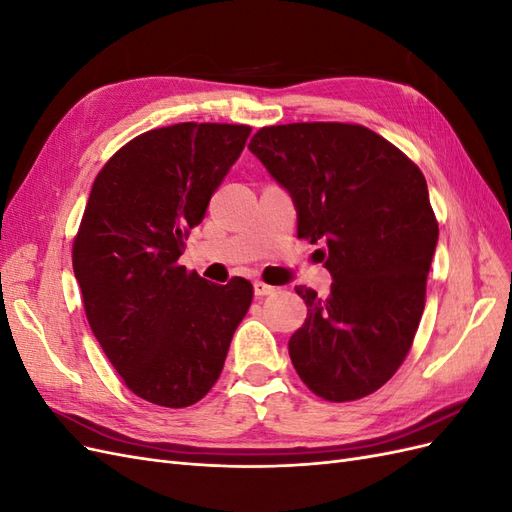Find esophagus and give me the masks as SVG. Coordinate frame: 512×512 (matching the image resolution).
<instances>
[{
  "label": "esophagus",
  "instance_id": "obj_1",
  "mask_svg": "<svg viewBox=\"0 0 512 512\" xmlns=\"http://www.w3.org/2000/svg\"><path fill=\"white\" fill-rule=\"evenodd\" d=\"M275 286H269L265 282H254V294L256 297H267V294H273Z\"/></svg>",
  "mask_w": 512,
  "mask_h": 512
}]
</instances>
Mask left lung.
Segmentation results:
<instances>
[{
  "label": "left lung",
  "instance_id": "8db88e82",
  "mask_svg": "<svg viewBox=\"0 0 512 512\" xmlns=\"http://www.w3.org/2000/svg\"><path fill=\"white\" fill-rule=\"evenodd\" d=\"M250 151L290 194L297 235L324 243L327 297L307 305L290 361L318 397L378 391L404 363L425 307L438 222L427 181L382 136L354 123H288L254 134Z\"/></svg>",
  "mask_w": 512,
  "mask_h": 512
}]
</instances>
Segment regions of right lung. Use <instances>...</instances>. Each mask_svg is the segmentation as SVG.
Here are the masks:
<instances>
[{
	"instance_id": "1",
	"label": "right lung",
	"mask_w": 512,
	"mask_h": 512,
	"mask_svg": "<svg viewBox=\"0 0 512 512\" xmlns=\"http://www.w3.org/2000/svg\"><path fill=\"white\" fill-rule=\"evenodd\" d=\"M250 126L177 123L136 136L100 170L72 247L85 314L128 389L185 408L220 378L252 284L179 265L190 228L237 162Z\"/></svg>"
}]
</instances>
